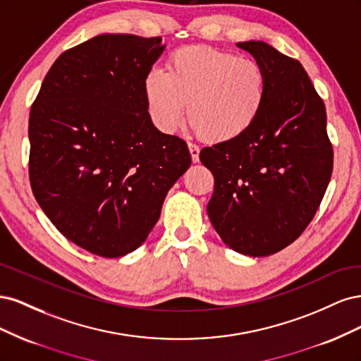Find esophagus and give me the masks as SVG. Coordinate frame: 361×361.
<instances>
[{"instance_id": "obj_1", "label": "esophagus", "mask_w": 361, "mask_h": 361, "mask_svg": "<svg viewBox=\"0 0 361 361\" xmlns=\"http://www.w3.org/2000/svg\"><path fill=\"white\" fill-rule=\"evenodd\" d=\"M188 149H190V154H191L192 162H199V154H200L199 146H195V145H192V143H188Z\"/></svg>"}]
</instances>
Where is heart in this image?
Instances as JSON below:
<instances>
[{
    "label": "heart",
    "instance_id": "obj_1",
    "mask_svg": "<svg viewBox=\"0 0 361 361\" xmlns=\"http://www.w3.org/2000/svg\"><path fill=\"white\" fill-rule=\"evenodd\" d=\"M147 113L170 134L183 120L209 143H226L256 123L268 99V75L253 59L211 47L174 51L166 72L150 69L143 81Z\"/></svg>",
    "mask_w": 361,
    "mask_h": 361
}]
</instances>
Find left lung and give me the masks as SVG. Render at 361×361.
<instances>
[{
  "instance_id": "obj_1",
  "label": "left lung",
  "mask_w": 361,
  "mask_h": 361,
  "mask_svg": "<svg viewBox=\"0 0 361 361\" xmlns=\"http://www.w3.org/2000/svg\"><path fill=\"white\" fill-rule=\"evenodd\" d=\"M268 75L264 111L245 134L204 147L214 174L209 220L226 245L253 257L292 244L321 204L333 173L324 101L298 60L260 40L238 42Z\"/></svg>"
}]
</instances>
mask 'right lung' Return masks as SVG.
<instances>
[{"mask_svg": "<svg viewBox=\"0 0 361 361\" xmlns=\"http://www.w3.org/2000/svg\"><path fill=\"white\" fill-rule=\"evenodd\" d=\"M161 40L101 35L64 51L31 105L32 194L63 236L102 257L146 241L191 166L187 143L158 130L145 102Z\"/></svg>", "mask_w": 361, "mask_h": 361, "instance_id": "right-lung-1", "label": "right lung"}]
</instances>
